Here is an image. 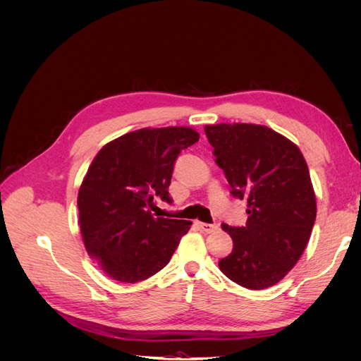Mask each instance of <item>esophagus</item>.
Masks as SVG:
<instances>
[{"label":"esophagus","mask_w":361,"mask_h":361,"mask_svg":"<svg viewBox=\"0 0 361 361\" xmlns=\"http://www.w3.org/2000/svg\"><path fill=\"white\" fill-rule=\"evenodd\" d=\"M199 228L204 233H214L215 231H218L216 224H209V223H197Z\"/></svg>","instance_id":"obj_1"}]
</instances>
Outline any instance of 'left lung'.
I'll list each match as a JSON object with an SVG mask.
<instances>
[{
    "label": "left lung",
    "instance_id": "obj_1",
    "mask_svg": "<svg viewBox=\"0 0 361 361\" xmlns=\"http://www.w3.org/2000/svg\"><path fill=\"white\" fill-rule=\"evenodd\" d=\"M204 133L231 194L248 206L245 226L221 224L233 250L218 267L238 285L267 289L297 264L312 235L316 199L307 164L290 140L267 126L220 123Z\"/></svg>",
    "mask_w": 361,
    "mask_h": 361
}]
</instances>
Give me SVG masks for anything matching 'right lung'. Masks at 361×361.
<instances>
[{"instance_id":"obj_1","label":"right lung","mask_w":361,"mask_h":361,"mask_svg":"<svg viewBox=\"0 0 361 361\" xmlns=\"http://www.w3.org/2000/svg\"><path fill=\"white\" fill-rule=\"evenodd\" d=\"M199 141L191 128L138 129L105 145L78 192L87 253L105 274L137 283L166 267L191 221L154 216V199L171 202L174 162Z\"/></svg>"}]
</instances>
